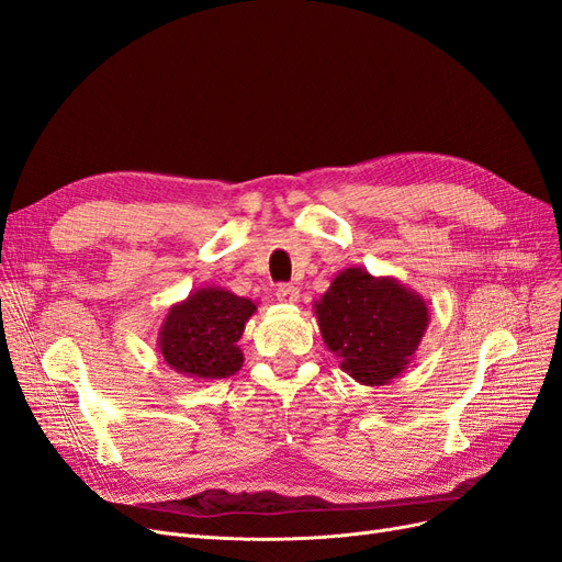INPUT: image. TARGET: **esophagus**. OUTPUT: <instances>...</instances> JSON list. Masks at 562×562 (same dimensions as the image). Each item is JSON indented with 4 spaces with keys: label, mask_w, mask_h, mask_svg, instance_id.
<instances>
[{
    "label": "esophagus",
    "mask_w": 562,
    "mask_h": 562,
    "mask_svg": "<svg viewBox=\"0 0 562 562\" xmlns=\"http://www.w3.org/2000/svg\"><path fill=\"white\" fill-rule=\"evenodd\" d=\"M276 299L280 303H296L299 301V286H294V284H278Z\"/></svg>",
    "instance_id": "obj_1"
}]
</instances>
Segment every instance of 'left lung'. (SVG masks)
Masks as SVG:
<instances>
[{
  "instance_id": "obj_1",
  "label": "left lung",
  "mask_w": 562,
  "mask_h": 562,
  "mask_svg": "<svg viewBox=\"0 0 562 562\" xmlns=\"http://www.w3.org/2000/svg\"><path fill=\"white\" fill-rule=\"evenodd\" d=\"M315 315L328 351L363 386L403 375L430 322L422 294L396 278L370 276L361 266L340 270L315 303Z\"/></svg>"
}]
</instances>
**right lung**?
<instances>
[{"label":"right lung","instance_id":"1","mask_svg":"<svg viewBox=\"0 0 562 562\" xmlns=\"http://www.w3.org/2000/svg\"><path fill=\"white\" fill-rule=\"evenodd\" d=\"M257 303L222 286H201L166 313L157 349L171 370L192 380L232 378L243 366L245 324Z\"/></svg>","mask_w":562,"mask_h":562}]
</instances>
